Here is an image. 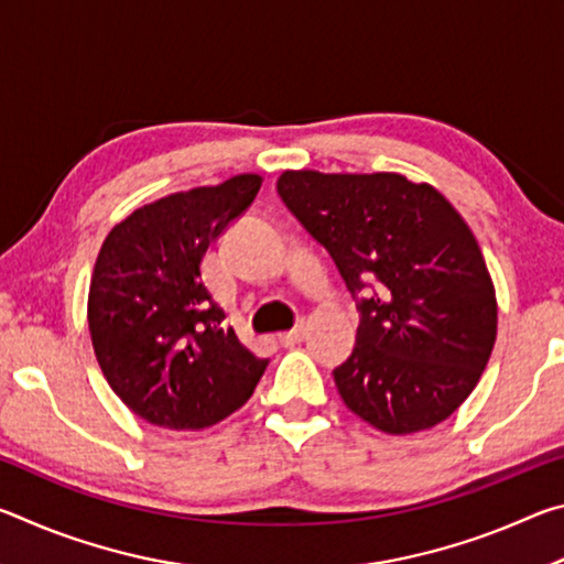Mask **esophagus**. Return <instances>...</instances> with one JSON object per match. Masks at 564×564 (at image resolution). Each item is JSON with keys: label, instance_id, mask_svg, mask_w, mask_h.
Segmentation results:
<instances>
[{"label": "esophagus", "instance_id": "1", "mask_svg": "<svg viewBox=\"0 0 564 564\" xmlns=\"http://www.w3.org/2000/svg\"><path fill=\"white\" fill-rule=\"evenodd\" d=\"M303 338H305V323H301V326H295L293 330H289V333H281V336H279L281 346H285V348L299 346V343H301Z\"/></svg>", "mask_w": 564, "mask_h": 564}]
</instances>
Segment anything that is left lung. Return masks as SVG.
<instances>
[{
  "mask_svg": "<svg viewBox=\"0 0 564 564\" xmlns=\"http://www.w3.org/2000/svg\"><path fill=\"white\" fill-rule=\"evenodd\" d=\"M275 188L356 299V348L333 370L343 403L390 435L451 417L498 333L495 285L463 216L400 174L285 171Z\"/></svg>",
  "mask_w": 564,
  "mask_h": 564,
  "instance_id": "obj_1",
  "label": "left lung"
}]
</instances>
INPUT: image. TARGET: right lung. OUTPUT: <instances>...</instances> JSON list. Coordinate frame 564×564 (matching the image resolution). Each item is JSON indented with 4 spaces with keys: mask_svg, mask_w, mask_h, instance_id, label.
Listing matches in <instances>:
<instances>
[{
    "mask_svg": "<svg viewBox=\"0 0 564 564\" xmlns=\"http://www.w3.org/2000/svg\"><path fill=\"white\" fill-rule=\"evenodd\" d=\"M261 176L171 194L104 238L89 285V330L104 378L123 405L171 431H202L253 395L256 358L202 281L218 236L253 204Z\"/></svg>",
    "mask_w": 564,
    "mask_h": 564,
    "instance_id": "1",
    "label": "right lung"
}]
</instances>
